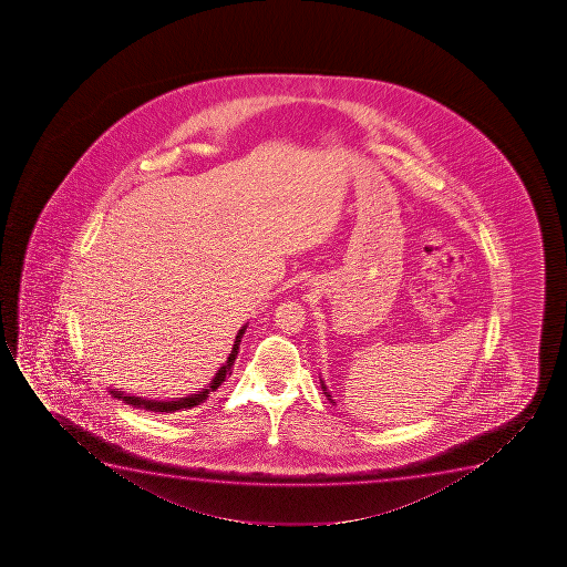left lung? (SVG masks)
<instances>
[{"instance_id": "1", "label": "left lung", "mask_w": 567, "mask_h": 567, "mask_svg": "<svg viewBox=\"0 0 567 567\" xmlns=\"http://www.w3.org/2000/svg\"><path fill=\"white\" fill-rule=\"evenodd\" d=\"M320 389H322V393L327 394V399L330 400V402L333 404L332 394L328 393L327 383H324L322 380H320Z\"/></svg>"}]
</instances>
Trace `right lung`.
Instances as JSON below:
<instances>
[{"label": "right lung", "instance_id": "add662e5", "mask_svg": "<svg viewBox=\"0 0 567 567\" xmlns=\"http://www.w3.org/2000/svg\"><path fill=\"white\" fill-rule=\"evenodd\" d=\"M248 324L240 327L239 332L235 336L231 353L227 357L226 362L218 368V372L214 375L213 381L208 383L207 389H203V391H197V393L187 394V396H182V399L173 400L142 399V396L125 394L123 391H115V389H110V393L114 394V399L123 400V402H127V404H131L133 408L150 410V412L173 413L178 412V410H192V408L200 406V404L210 396V393H214V391L231 375V368H234L235 359H237V353H239L240 338H243V333H245Z\"/></svg>", "mask_w": 567, "mask_h": 567}]
</instances>
